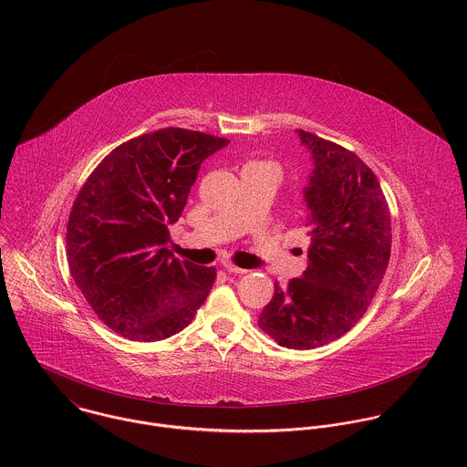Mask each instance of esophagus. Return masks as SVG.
<instances>
[{"label": "esophagus", "mask_w": 467, "mask_h": 467, "mask_svg": "<svg viewBox=\"0 0 467 467\" xmlns=\"http://www.w3.org/2000/svg\"><path fill=\"white\" fill-rule=\"evenodd\" d=\"M224 269H226L228 273H235V275H243V273H246V269H244V267L235 266V265H224Z\"/></svg>", "instance_id": "esophagus-1"}]
</instances>
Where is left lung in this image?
<instances>
[{
  "label": "left lung",
  "instance_id": "left-lung-1",
  "mask_svg": "<svg viewBox=\"0 0 467 467\" xmlns=\"http://www.w3.org/2000/svg\"><path fill=\"white\" fill-rule=\"evenodd\" d=\"M315 171L306 187L309 265L275 295L259 327L287 348H315L367 313L390 261V208L372 169L352 150L296 130Z\"/></svg>",
  "mask_w": 467,
  "mask_h": 467
}]
</instances>
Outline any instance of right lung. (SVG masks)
I'll use <instances>...</instances> for the list:
<instances>
[{"label":"right lung","mask_w":467,"mask_h":467,"mask_svg":"<svg viewBox=\"0 0 467 467\" xmlns=\"http://www.w3.org/2000/svg\"><path fill=\"white\" fill-rule=\"evenodd\" d=\"M230 140L182 128L141 134L89 174L67 226L69 273L95 315L133 341L183 331L206 300L215 267L167 248L202 160Z\"/></svg>","instance_id":"add662e5"}]
</instances>
